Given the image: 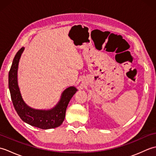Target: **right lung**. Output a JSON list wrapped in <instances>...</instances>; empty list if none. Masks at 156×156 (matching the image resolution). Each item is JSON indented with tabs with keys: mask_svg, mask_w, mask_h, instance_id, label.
Listing matches in <instances>:
<instances>
[{
	"mask_svg": "<svg viewBox=\"0 0 156 156\" xmlns=\"http://www.w3.org/2000/svg\"><path fill=\"white\" fill-rule=\"evenodd\" d=\"M24 49L23 47L16 53L9 74V88L13 106L20 118L26 123L42 129L58 127L64 121L68 105L77 88L69 87L65 89L58 103L50 109H35L29 107L22 97L17 79L19 59Z\"/></svg>",
	"mask_w": 156,
	"mask_h": 156,
	"instance_id": "add662e5",
	"label": "right lung"
}]
</instances>
